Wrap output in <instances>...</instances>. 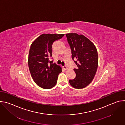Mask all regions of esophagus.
<instances>
[{"mask_svg":"<svg viewBox=\"0 0 125 125\" xmlns=\"http://www.w3.org/2000/svg\"><path fill=\"white\" fill-rule=\"evenodd\" d=\"M63 68H64V70H66L68 68H67V67L66 66H63Z\"/></svg>","mask_w":125,"mask_h":125,"instance_id":"34e87169","label":"esophagus"}]
</instances>
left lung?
<instances>
[{
    "instance_id": "1",
    "label": "left lung",
    "mask_w": 125,
    "mask_h": 125,
    "mask_svg": "<svg viewBox=\"0 0 125 125\" xmlns=\"http://www.w3.org/2000/svg\"><path fill=\"white\" fill-rule=\"evenodd\" d=\"M72 59L77 66L74 69L76 78L69 80L71 85L75 88L85 87L94 79L98 67L97 51L93 42L83 35L66 34Z\"/></svg>"
}]
</instances>
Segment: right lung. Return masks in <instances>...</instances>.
I'll return each mask as SVG.
<instances>
[{
  "label": "right lung",
  "mask_w": 125,
  "mask_h": 125,
  "mask_svg": "<svg viewBox=\"0 0 125 125\" xmlns=\"http://www.w3.org/2000/svg\"><path fill=\"white\" fill-rule=\"evenodd\" d=\"M64 34H43L31 44L28 57V65L31 75L40 87L49 89L54 87L61 68L53 64L51 57L52 44L62 38Z\"/></svg>",
  "instance_id": "add662e5"
}]
</instances>
